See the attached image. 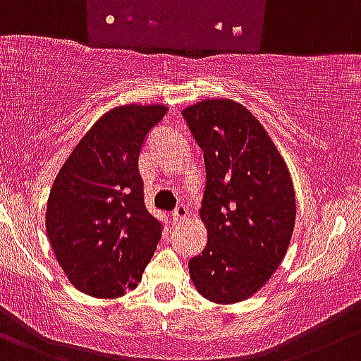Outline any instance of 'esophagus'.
I'll list each match as a JSON object with an SVG mask.
<instances>
[{
  "instance_id": "esophagus-1",
  "label": "esophagus",
  "mask_w": 361,
  "mask_h": 361,
  "mask_svg": "<svg viewBox=\"0 0 361 361\" xmlns=\"http://www.w3.org/2000/svg\"><path fill=\"white\" fill-rule=\"evenodd\" d=\"M186 218H188V209L183 207V205H178V207L173 211V214H171V223H173V225H178V223H183Z\"/></svg>"
}]
</instances>
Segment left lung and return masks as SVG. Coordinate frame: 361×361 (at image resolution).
Wrapping results in <instances>:
<instances>
[{"label": "left lung", "instance_id": "8db88e82", "mask_svg": "<svg viewBox=\"0 0 361 361\" xmlns=\"http://www.w3.org/2000/svg\"><path fill=\"white\" fill-rule=\"evenodd\" d=\"M204 150L200 219L207 245L188 264L193 286L219 305L252 298L286 257L296 195L286 159L255 115L232 99L183 109Z\"/></svg>", "mask_w": 361, "mask_h": 361}]
</instances>
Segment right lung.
Wrapping results in <instances>:
<instances>
[{
  "mask_svg": "<svg viewBox=\"0 0 361 361\" xmlns=\"http://www.w3.org/2000/svg\"><path fill=\"white\" fill-rule=\"evenodd\" d=\"M164 104L106 111L72 149L54 178L46 232L72 286L99 300L136 289L161 239L147 211L138 157L164 118Z\"/></svg>",
  "mask_w": 361,
  "mask_h": 361,
  "instance_id": "right-lung-1",
  "label": "right lung"
}]
</instances>
